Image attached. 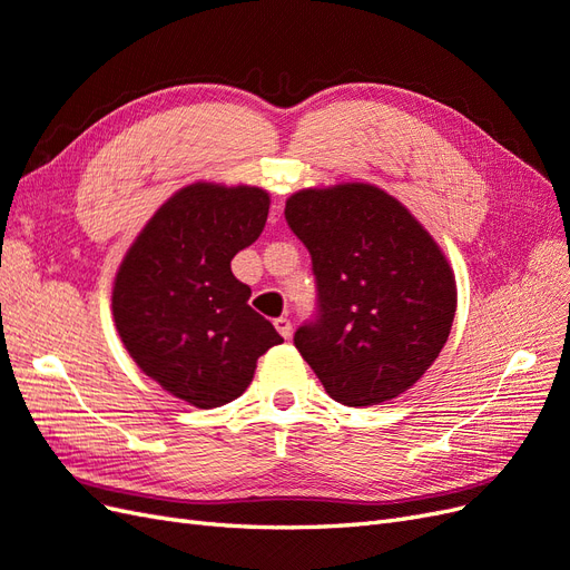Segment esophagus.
<instances>
[{
    "instance_id": "obj_1",
    "label": "esophagus",
    "mask_w": 570,
    "mask_h": 570,
    "mask_svg": "<svg viewBox=\"0 0 570 570\" xmlns=\"http://www.w3.org/2000/svg\"><path fill=\"white\" fill-rule=\"evenodd\" d=\"M273 325H275V331H278L285 340H289V335H292V323H289V318L281 316V318L273 321Z\"/></svg>"
}]
</instances>
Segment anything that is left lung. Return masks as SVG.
<instances>
[{
    "mask_svg": "<svg viewBox=\"0 0 570 570\" xmlns=\"http://www.w3.org/2000/svg\"><path fill=\"white\" fill-rule=\"evenodd\" d=\"M285 220L312 254L316 314L295 347L325 392L371 406L406 392L452 331L456 283L404 206L364 183L302 189Z\"/></svg>",
    "mask_w": 570,
    "mask_h": 570,
    "instance_id": "obj_1",
    "label": "left lung"
}]
</instances>
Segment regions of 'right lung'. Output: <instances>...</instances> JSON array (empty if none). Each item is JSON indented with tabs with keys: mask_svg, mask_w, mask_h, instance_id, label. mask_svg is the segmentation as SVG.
I'll list each match as a JSON object with an SVG mask.
<instances>
[{
	"mask_svg": "<svg viewBox=\"0 0 570 570\" xmlns=\"http://www.w3.org/2000/svg\"><path fill=\"white\" fill-rule=\"evenodd\" d=\"M268 204L258 187L187 185L151 216L118 268L111 306L128 354L193 406L237 400L256 358L283 342L230 271L233 256L262 235Z\"/></svg>",
	"mask_w": 570,
	"mask_h": 570,
	"instance_id": "add662e5",
	"label": "right lung"
}]
</instances>
